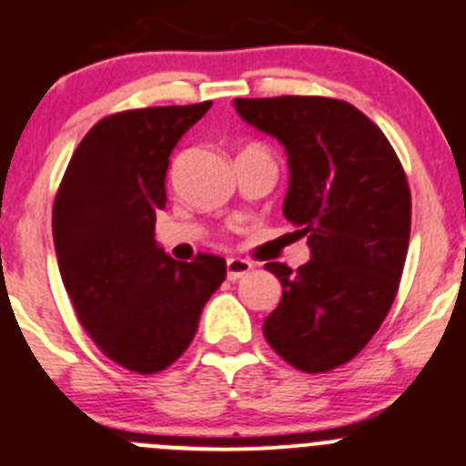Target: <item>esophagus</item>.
Instances as JSON below:
<instances>
[{"instance_id":"obj_1","label":"esophagus","mask_w":466,"mask_h":466,"mask_svg":"<svg viewBox=\"0 0 466 466\" xmlns=\"http://www.w3.org/2000/svg\"><path fill=\"white\" fill-rule=\"evenodd\" d=\"M250 271H253V264L248 262V259H241V258L228 259V280L237 282L241 280L243 276H248Z\"/></svg>"}]
</instances>
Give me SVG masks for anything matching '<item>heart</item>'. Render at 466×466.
<instances>
[{"label": "heart", "mask_w": 466, "mask_h": 466, "mask_svg": "<svg viewBox=\"0 0 466 466\" xmlns=\"http://www.w3.org/2000/svg\"><path fill=\"white\" fill-rule=\"evenodd\" d=\"M246 154H267L268 156V151L264 149L262 145H246L241 151H238V156H246Z\"/></svg>", "instance_id": "1"}]
</instances>
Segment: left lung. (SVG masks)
I'll use <instances>...</instances> for the list:
<instances>
[{
  "label": "left lung",
  "instance_id": "left-lung-1",
  "mask_svg": "<svg viewBox=\"0 0 466 466\" xmlns=\"http://www.w3.org/2000/svg\"><path fill=\"white\" fill-rule=\"evenodd\" d=\"M237 112L273 135L289 156L282 213L306 237L310 262L267 268L282 299L264 338L301 372L350 363L389 315L411 232V193L380 126L326 96L237 98Z\"/></svg>",
  "mask_w": 466,
  "mask_h": 466
}]
</instances>
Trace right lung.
Instances as JSON below:
<instances>
[{
  "label": "right lung",
  "mask_w": 466,
  "mask_h": 466,
  "mask_svg": "<svg viewBox=\"0 0 466 466\" xmlns=\"http://www.w3.org/2000/svg\"><path fill=\"white\" fill-rule=\"evenodd\" d=\"M208 107L103 116L73 151L52 204L56 262L77 321L107 359L137 375H156L188 350L204 303L228 276L218 255L177 262L154 241L169 154Z\"/></svg>",
  "instance_id": "add662e5"
}]
</instances>
